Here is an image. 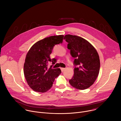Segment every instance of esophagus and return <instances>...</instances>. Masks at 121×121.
Instances as JSON below:
<instances>
[{
  "mask_svg": "<svg viewBox=\"0 0 121 121\" xmlns=\"http://www.w3.org/2000/svg\"><path fill=\"white\" fill-rule=\"evenodd\" d=\"M65 69V68H61V70L62 72H63Z\"/></svg>",
  "mask_w": 121,
  "mask_h": 121,
  "instance_id": "obj_1",
  "label": "esophagus"
}]
</instances>
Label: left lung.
I'll list each match as a JSON object with an SVG mask.
<instances>
[{
    "mask_svg": "<svg viewBox=\"0 0 121 121\" xmlns=\"http://www.w3.org/2000/svg\"><path fill=\"white\" fill-rule=\"evenodd\" d=\"M67 48L75 58L74 74L69 80L74 88L80 90L89 88L96 80L99 71L100 61L95 48L86 40L68 34L64 37Z\"/></svg>",
    "mask_w": 121,
    "mask_h": 121,
    "instance_id": "obj_1",
    "label": "left lung"
}]
</instances>
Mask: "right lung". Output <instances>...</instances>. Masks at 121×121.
Instances as JSON below:
<instances>
[{
  "label": "right lung",
  "mask_w": 121,
  "mask_h": 121,
  "mask_svg": "<svg viewBox=\"0 0 121 121\" xmlns=\"http://www.w3.org/2000/svg\"><path fill=\"white\" fill-rule=\"evenodd\" d=\"M64 35L52 36L34 43L28 52L24 64V74L28 84L34 91L43 93L52 87L55 79L61 73L60 68H48L49 62L54 65L56 58L51 59L54 46L61 43Z\"/></svg>",
  "instance_id": "1"
}]
</instances>
